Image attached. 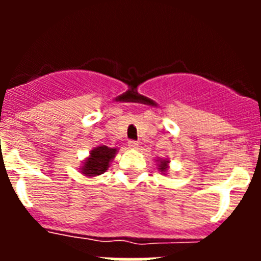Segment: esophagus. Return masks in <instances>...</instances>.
Segmentation results:
<instances>
[{
	"label": "esophagus",
	"instance_id": "34e87169",
	"mask_svg": "<svg viewBox=\"0 0 261 261\" xmlns=\"http://www.w3.org/2000/svg\"><path fill=\"white\" fill-rule=\"evenodd\" d=\"M128 146L130 147V149H138V142L135 141V140H129Z\"/></svg>",
	"mask_w": 261,
	"mask_h": 261
}]
</instances>
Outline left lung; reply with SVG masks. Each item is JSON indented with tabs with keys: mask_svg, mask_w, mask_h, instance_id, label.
<instances>
[{
	"mask_svg": "<svg viewBox=\"0 0 261 261\" xmlns=\"http://www.w3.org/2000/svg\"><path fill=\"white\" fill-rule=\"evenodd\" d=\"M161 171H166L167 170V161H163V162H161Z\"/></svg>",
	"mask_w": 261,
	"mask_h": 261,
	"instance_id": "8db88e82",
	"label": "left lung"
}]
</instances>
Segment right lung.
<instances>
[{
	"instance_id": "1",
	"label": "right lung",
	"mask_w": 261,
	"mask_h": 261,
	"mask_svg": "<svg viewBox=\"0 0 261 261\" xmlns=\"http://www.w3.org/2000/svg\"><path fill=\"white\" fill-rule=\"evenodd\" d=\"M116 149H111L107 146H99L91 151V155L85 162L82 167V174L87 176H95L100 175L107 170L108 163L115 156Z\"/></svg>"
}]
</instances>
